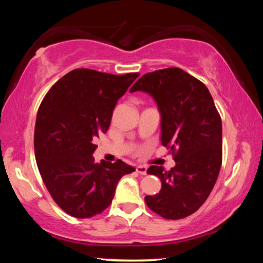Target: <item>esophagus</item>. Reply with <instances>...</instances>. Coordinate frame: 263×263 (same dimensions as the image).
<instances>
[{
    "label": "esophagus",
    "mask_w": 263,
    "mask_h": 263,
    "mask_svg": "<svg viewBox=\"0 0 263 263\" xmlns=\"http://www.w3.org/2000/svg\"><path fill=\"white\" fill-rule=\"evenodd\" d=\"M136 171H137V173H139V174H141V175H146V173H147V167H146V166H137Z\"/></svg>",
    "instance_id": "obj_1"
}]
</instances>
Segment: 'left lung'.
<instances>
[{"label": "left lung", "instance_id": "obj_1", "mask_svg": "<svg viewBox=\"0 0 263 263\" xmlns=\"http://www.w3.org/2000/svg\"><path fill=\"white\" fill-rule=\"evenodd\" d=\"M145 91L161 114V142L176 164L171 171L151 166L147 174L161 180V190L146 196L151 210L164 219L193 215L210 195L219 174L221 118L205 87L183 69L171 67L147 73L130 91Z\"/></svg>", "mask_w": 263, "mask_h": 263}]
</instances>
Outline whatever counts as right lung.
<instances>
[{"label":"right lung","instance_id":"1","mask_svg":"<svg viewBox=\"0 0 263 263\" xmlns=\"http://www.w3.org/2000/svg\"><path fill=\"white\" fill-rule=\"evenodd\" d=\"M139 73L114 75L70 70L42 101L34 126V155L53 201L75 218L103 212L118 181L135 168L121 160L95 163L96 138L105 133L118 99Z\"/></svg>","mask_w":263,"mask_h":263}]
</instances>
